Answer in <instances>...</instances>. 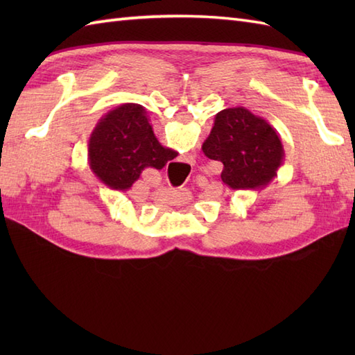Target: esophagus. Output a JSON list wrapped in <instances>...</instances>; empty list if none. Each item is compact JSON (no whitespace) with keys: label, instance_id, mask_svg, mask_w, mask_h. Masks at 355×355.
<instances>
[{"label":"esophagus","instance_id":"1","mask_svg":"<svg viewBox=\"0 0 355 355\" xmlns=\"http://www.w3.org/2000/svg\"><path fill=\"white\" fill-rule=\"evenodd\" d=\"M183 162L187 163V164H191V166H193L195 163H197V160H195V155H193V154H184V155H183Z\"/></svg>","mask_w":355,"mask_h":355}]
</instances>
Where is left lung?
Listing matches in <instances>:
<instances>
[{
	"label": "left lung",
	"instance_id": "left-lung-1",
	"mask_svg": "<svg viewBox=\"0 0 355 355\" xmlns=\"http://www.w3.org/2000/svg\"><path fill=\"white\" fill-rule=\"evenodd\" d=\"M202 153L221 162V180L233 191H261L277 177L284 164V146L266 119L244 107L218 112Z\"/></svg>",
	"mask_w": 355,
	"mask_h": 355
}]
</instances>
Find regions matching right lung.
<instances>
[{
	"mask_svg": "<svg viewBox=\"0 0 355 355\" xmlns=\"http://www.w3.org/2000/svg\"><path fill=\"white\" fill-rule=\"evenodd\" d=\"M146 114L141 105H119L97 122L89 135V168L112 191H128L143 169H162L178 154L157 140Z\"/></svg>",
	"mask_w": 355,
	"mask_h": 355,
	"instance_id": "add662e5",
	"label": "right lung"
}]
</instances>
